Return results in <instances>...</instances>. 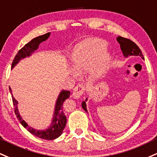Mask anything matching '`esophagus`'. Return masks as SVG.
I'll return each mask as SVG.
<instances>
[{"label": "esophagus", "mask_w": 157, "mask_h": 157, "mask_svg": "<svg viewBox=\"0 0 157 157\" xmlns=\"http://www.w3.org/2000/svg\"><path fill=\"white\" fill-rule=\"evenodd\" d=\"M86 90V88L83 85H78L73 89V97L74 99H80L82 97Z\"/></svg>", "instance_id": "esophagus-1"}]
</instances>
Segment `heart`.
<instances>
[{
	"label": "heart",
	"mask_w": 157,
	"mask_h": 157,
	"mask_svg": "<svg viewBox=\"0 0 157 157\" xmlns=\"http://www.w3.org/2000/svg\"><path fill=\"white\" fill-rule=\"evenodd\" d=\"M106 43L101 39H90L82 42L74 50L71 61L74 69H70L71 76L78 77L93 67L92 72L99 75L105 70L109 61V53L105 48Z\"/></svg>",
	"instance_id": "b5f03b06"
}]
</instances>
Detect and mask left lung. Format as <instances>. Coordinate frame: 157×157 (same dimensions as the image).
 <instances>
[{
    "instance_id": "obj_1",
    "label": "left lung",
    "mask_w": 157,
    "mask_h": 157,
    "mask_svg": "<svg viewBox=\"0 0 157 157\" xmlns=\"http://www.w3.org/2000/svg\"><path fill=\"white\" fill-rule=\"evenodd\" d=\"M117 41L120 44L121 49L123 52V55L124 56V57L127 58L128 56H140L141 58H143V56L141 52L140 49L138 48L137 44L135 42H133L132 41H131L130 39H126V38L121 37V36H118L117 37ZM88 100V98H86V101H83L82 102V107L86 112L88 113L86 107V101Z\"/></svg>"
}]
</instances>
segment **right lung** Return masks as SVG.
<instances>
[{
  "label": "right lung",
  "mask_w": 157,
  "mask_h": 157,
  "mask_svg": "<svg viewBox=\"0 0 157 157\" xmlns=\"http://www.w3.org/2000/svg\"><path fill=\"white\" fill-rule=\"evenodd\" d=\"M50 33L49 32V33H46V34L39 36L34 38V39H32L31 41L27 43L21 50L18 51L17 54L15 56L12 64V69H13V68L19 63V61H20V60L23 59V58L26 57L31 56V55L39 48V44H40L42 41H46L47 39L50 37ZM9 90H10V93L12 94L13 105H14V106L15 115H16L17 118L19 121L20 122V124H21L30 133L35 135L36 137H39V138L48 140H54L61 135L64 128H65L66 126V124H67V117H66L63 110V104L64 102V101L69 97V96H70V91L66 90H62L60 92L59 95H58V99L56 100V105H55L53 117H52V123H51L50 126L46 129L39 130L32 128L31 126H30L27 123L22 119V118L21 116H20V113L19 112L18 109V101L15 99V98L14 97H13L12 91L10 87H9Z\"/></svg>",
  "instance_id": "add662e5"
}]
</instances>
